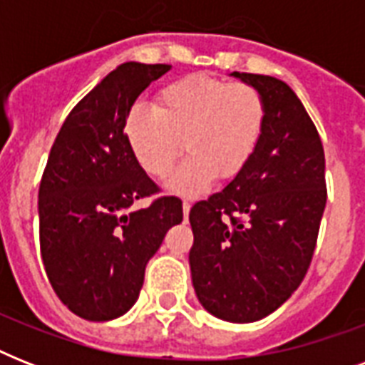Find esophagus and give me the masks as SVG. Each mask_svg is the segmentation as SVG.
I'll return each instance as SVG.
<instances>
[{"instance_id": "obj_1", "label": "esophagus", "mask_w": 365, "mask_h": 365, "mask_svg": "<svg viewBox=\"0 0 365 365\" xmlns=\"http://www.w3.org/2000/svg\"><path fill=\"white\" fill-rule=\"evenodd\" d=\"M189 210H191V202H189V200H183V217L189 216Z\"/></svg>"}]
</instances>
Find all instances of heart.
I'll return each instance as SVG.
<instances>
[{
  "label": "heart",
  "mask_w": 365,
  "mask_h": 365,
  "mask_svg": "<svg viewBox=\"0 0 365 365\" xmlns=\"http://www.w3.org/2000/svg\"><path fill=\"white\" fill-rule=\"evenodd\" d=\"M265 117V102L254 87L187 76L160 88L155 108H132L123 134L134 160L153 178L170 172L183 140L187 159L165 185L172 193L195 195L216 174L227 180L242 170L257 149Z\"/></svg>",
  "instance_id": "1"
}]
</instances>
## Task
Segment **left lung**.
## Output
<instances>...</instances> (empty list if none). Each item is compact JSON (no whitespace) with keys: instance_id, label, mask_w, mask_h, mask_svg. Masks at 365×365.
Masks as SVG:
<instances>
[{"instance_id":"8db88e82","label":"left lung","mask_w":365,"mask_h":365,"mask_svg":"<svg viewBox=\"0 0 365 365\" xmlns=\"http://www.w3.org/2000/svg\"><path fill=\"white\" fill-rule=\"evenodd\" d=\"M265 102V126L242 170L189 212V267L200 305L235 324L261 320L299 288L326 208V160L297 94L277 77L239 73Z\"/></svg>"}]
</instances>
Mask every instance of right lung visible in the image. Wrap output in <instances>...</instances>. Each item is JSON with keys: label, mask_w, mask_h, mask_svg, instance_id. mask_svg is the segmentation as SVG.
Listing matches in <instances>:
<instances>
[{"label": "right lung", "mask_w": 365, "mask_h": 365, "mask_svg": "<svg viewBox=\"0 0 365 365\" xmlns=\"http://www.w3.org/2000/svg\"><path fill=\"white\" fill-rule=\"evenodd\" d=\"M172 66L125 62L66 117L39 185V244L48 282L73 314L106 322L136 303L148 261L182 223V200L159 197L126 148L123 125L143 88Z\"/></svg>", "instance_id": "obj_1"}]
</instances>
